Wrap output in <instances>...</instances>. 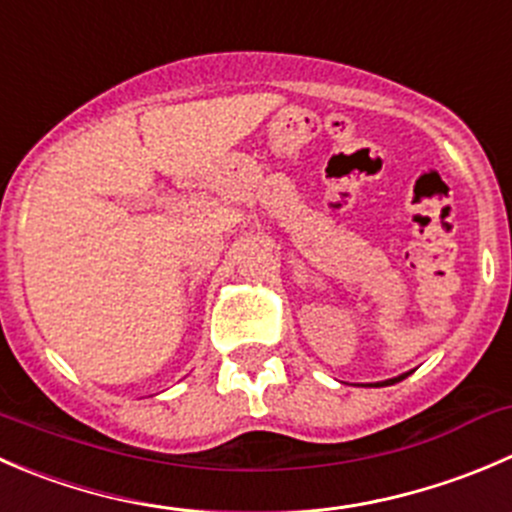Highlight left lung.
<instances>
[{
	"label": "left lung",
	"instance_id": "obj_1",
	"mask_svg": "<svg viewBox=\"0 0 512 512\" xmlns=\"http://www.w3.org/2000/svg\"><path fill=\"white\" fill-rule=\"evenodd\" d=\"M410 372H405V375H400V377H393V380H385V382H377V385H393V382H400V380H405V377H408Z\"/></svg>",
	"mask_w": 512,
	"mask_h": 512
}]
</instances>
